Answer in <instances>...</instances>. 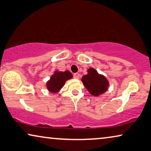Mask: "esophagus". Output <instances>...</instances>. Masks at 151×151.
Listing matches in <instances>:
<instances>
[{
	"mask_svg": "<svg viewBox=\"0 0 151 151\" xmlns=\"http://www.w3.org/2000/svg\"><path fill=\"white\" fill-rule=\"evenodd\" d=\"M73 78L76 79H79V78H80V74L78 73H75L73 74Z\"/></svg>",
	"mask_w": 151,
	"mask_h": 151,
	"instance_id": "esophagus-1",
	"label": "esophagus"
}]
</instances>
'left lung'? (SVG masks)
I'll list each match as a JSON object with an SVG mask.
<instances>
[{"mask_svg": "<svg viewBox=\"0 0 151 151\" xmlns=\"http://www.w3.org/2000/svg\"><path fill=\"white\" fill-rule=\"evenodd\" d=\"M82 81L88 91L95 96L104 93L108 88L107 80L105 76L99 74L93 68H90L88 70V74L83 76Z\"/></svg>", "mask_w": 151, "mask_h": 151, "instance_id": "left-lung-1", "label": "left lung"}]
</instances>
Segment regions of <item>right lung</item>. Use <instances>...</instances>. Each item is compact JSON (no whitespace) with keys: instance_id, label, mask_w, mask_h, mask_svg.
I'll return each instance as SVG.
<instances>
[{"instance_id":"add662e5","label":"right lung","mask_w":151,"mask_h":151,"mask_svg":"<svg viewBox=\"0 0 151 151\" xmlns=\"http://www.w3.org/2000/svg\"><path fill=\"white\" fill-rule=\"evenodd\" d=\"M72 77V74L69 71H65L64 72L57 71L46 83V86L50 92H54V93L58 92L59 90L63 86L66 81Z\"/></svg>"}]
</instances>
